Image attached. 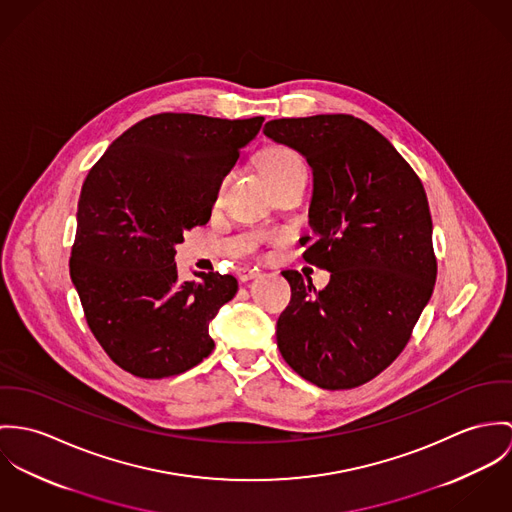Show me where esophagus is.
<instances>
[{"mask_svg": "<svg viewBox=\"0 0 512 512\" xmlns=\"http://www.w3.org/2000/svg\"><path fill=\"white\" fill-rule=\"evenodd\" d=\"M237 277H239L241 283H249V281H253V279L259 277V271L249 269V267H241V269L237 271Z\"/></svg>", "mask_w": 512, "mask_h": 512, "instance_id": "1", "label": "esophagus"}]
</instances>
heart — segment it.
Here are the masks:
<instances>
[{
  "mask_svg": "<svg viewBox=\"0 0 512 512\" xmlns=\"http://www.w3.org/2000/svg\"><path fill=\"white\" fill-rule=\"evenodd\" d=\"M263 171L267 180H275L292 172L306 171L302 159L290 151V149H273L271 153H267L265 163H263Z\"/></svg>",
  "mask_w": 512,
  "mask_h": 512,
  "instance_id": "1",
  "label": "heart"
}]
</instances>
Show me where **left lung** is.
I'll return each instance as SVG.
<instances>
[{"instance_id": "left-lung-1", "label": "left lung", "mask_w": 512, "mask_h": 512, "mask_svg": "<svg viewBox=\"0 0 512 512\" xmlns=\"http://www.w3.org/2000/svg\"><path fill=\"white\" fill-rule=\"evenodd\" d=\"M263 133L312 169L314 243L304 259L332 273L316 290L312 279L283 271L292 298L277 345L306 381L359 387L397 359L434 290L424 186L393 143L353 115L273 119Z\"/></svg>"}]
</instances>
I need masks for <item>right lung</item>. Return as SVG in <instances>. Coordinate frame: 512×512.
I'll use <instances>...</instances> for the list:
<instances>
[{"mask_svg":"<svg viewBox=\"0 0 512 512\" xmlns=\"http://www.w3.org/2000/svg\"><path fill=\"white\" fill-rule=\"evenodd\" d=\"M263 121L151 115L88 172L70 279L92 334L131 375L171 377L212 353L210 322L237 281L220 273L180 281L176 243L208 224L224 178Z\"/></svg>","mask_w":512,"mask_h":512,"instance_id":"right-lung-1","label":"right lung"}]
</instances>
